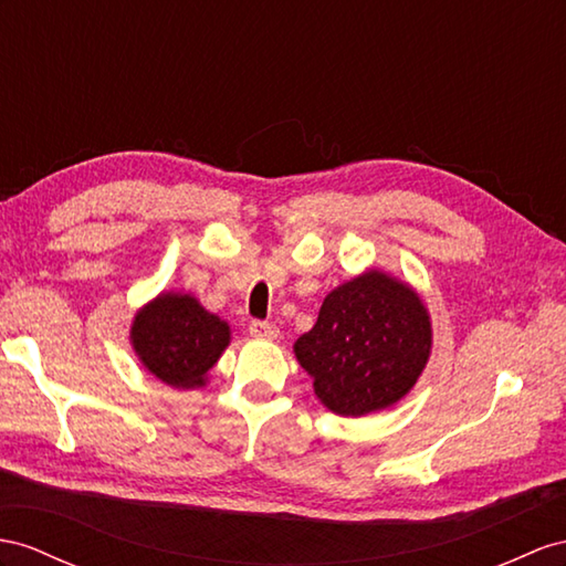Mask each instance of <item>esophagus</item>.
Instances as JSON below:
<instances>
[{
    "label": "esophagus",
    "instance_id": "1",
    "mask_svg": "<svg viewBox=\"0 0 566 566\" xmlns=\"http://www.w3.org/2000/svg\"><path fill=\"white\" fill-rule=\"evenodd\" d=\"M249 332L253 337H258V339H274L280 335V327L277 325H272V323H263V321H253L251 325H249Z\"/></svg>",
    "mask_w": 566,
    "mask_h": 566
}]
</instances>
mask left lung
Segmentation results:
<instances>
[{
	"mask_svg": "<svg viewBox=\"0 0 566 566\" xmlns=\"http://www.w3.org/2000/svg\"><path fill=\"white\" fill-rule=\"evenodd\" d=\"M430 342V317L413 289L370 270L327 294L294 352L329 411L364 416L409 392Z\"/></svg>",
	"mask_w": 566,
	"mask_h": 566,
	"instance_id": "8db88e82",
	"label": "left lung"
}]
</instances>
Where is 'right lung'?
Returning a JSON list of instances; mask_svg holds the SVG:
<instances>
[{
    "instance_id": "1",
    "label": "right lung",
    "mask_w": 566,
    "mask_h": 566,
    "mask_svg": "<svg viewBox=\"0 0 566 566\" xmlns=\"http://www.w3.org/2000/svg\"><path fill=\"white\" fill-rule=\"evenodd\" d=\"M132 339L143 366L171 387L206 382L229 344V325L188 294H163L140 311Z\"/></svg>"
}]
</instances>
